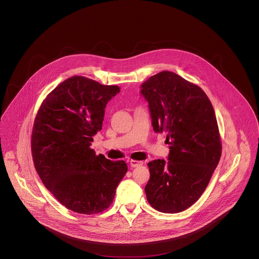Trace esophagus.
<instances>
[{"instance_id": "obj_1", "label": "esophagus", "mask_w": 259, "mask_h": 259, "mask_svg": "<svg viewBox=\"0 0 259 259\" xmlns=\"http://www.w3.org/2000/svg\"><path fill=\"white\" fill-rule=\"evenodd\" d=\"M129 163H130V166L133 167V168L143 165V161H137V160H130Z\"/></svg>"}]
</instances>
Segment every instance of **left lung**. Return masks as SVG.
Instances as JSON below:
<instances>
[{"mask_svg": "<svg viewBox=\"0 0 259 259\" xmlns=\"http://www.w3.org/2000/svg\"><path fill=\"white\" fill-rule=\"evenodd\" d=\"M156 133L166 132L168 159L148 163V202L163 213L194 204L206 189L221 156L212 104L204 91L179 75L162 71L141 84Z\"/></svg>", "mask_w": 259, "mask_h": 259, "instance_id": "obj_1", "label": "left lung"}]
</instances>
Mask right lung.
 <instances>
[{
    "instance_id": "right-lung-1",
    "label": "right lung",
    "mask_w": 259,
    "mask_h": 259,
    "mask_svg": "<svg viewBox=\"0 0 259 259\" xmlns=\"http://www.w3.org/2000/svg\"><path fill=\"white\" fill-rule=\"evenodd\" d=\"M119 92L118 86L73 76L53 90L37 113L35 168L56 199L74 212L90 215L107 209L128 170L124 161L96 156L90 148L102 129L106 105Z\"/></svg>"
}]
</instances>
